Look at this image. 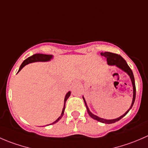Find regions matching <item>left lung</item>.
I'll use <instances>...</instances> for the list:
<instances>
[{"label":"left lung","mask_w":148,"mask_h":148,"mask_svg":"<svg viewBox=\"0 0 148 148\" xmlns=\"http://www.w3.org/2000/svg\"><path fill=\"white\" fill-rule=\"evenodd\" d=\"M101 55L102 56H105L107 58V64L111 66H116L117 67L120 68V69H122V71H124L125 72H126L128 75L130 76V78L131 82H132V87H133V98H132V104H131L129 110L126 112L124 114H122V116H120V117L116 119H113V120H105V119L103 118H100V117H97V115H95L94 114H92V112L89 110V107H88L87 104H86V101H85L84 97H82L84 101L85 105H86V110H87V112L89 114V115L92 118H93L94 120H97L98 122H102V123H105V124H112L114 123V122H117V121L120 120L122 117H125L127 114L128 113V112L130 110V109L132 108V106H133L134 102H135V96H136V88H135V78H134V75L133 73H132V71L131 70V69L130 68V66H128L127 64L126 61L120 56V55L117 54V53H111V52H104V53H101Z\"/></svg>","instance_id":"8db88e82"}]
</instances>
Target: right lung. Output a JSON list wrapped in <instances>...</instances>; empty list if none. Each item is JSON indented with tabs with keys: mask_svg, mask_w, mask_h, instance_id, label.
<instances>
[{
	"mask_svg": "<svg viewBox=\"0 0 148 148\" xmlns=\"http://www.w3.org/2000/svg\"><path fill=\"white\" fill-rule=\"evenodd\" d=\"M52 58H53V56H52V55L42 54V53H36V54H34V55H33V56H30V57L27 58V59H25V60L23 61V62L21 64V65L20 68H19L18 71H20L22 69H23V67L25 66L28 64L32 63V62H49V61H50L51 59H52ZM70 95H71V92H69L68 93H67L66 95L65 98H64V104L63 110H62V114H61L60 117H59V118H58L56 121H54V122H52L51 124H50V125H53V124L56 123V122H57L58 121L60 120L61 119H62V117H63L64 112V110H65L66 102L67 99H68V98L69 97Z\"/></svg>",
	"mask_w": 148,
	"mask_h": 148,
	"instance_id": "1",
	"label": "right lung"
}]
</instances>
